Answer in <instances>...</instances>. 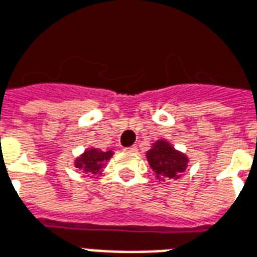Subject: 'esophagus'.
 Segmentation results:
<instances>
[{"label": "esophagus", "mask_w": 257, "mask_h": 257, "mask_svg": "<svg viewBox=\"0 0 257 257\" xmlns=\"http://www.w3.org/2000/svg\"><path fill=\"white\" fill-rule=\"evenodd\" d=\"M125 151H128V153H136V151H138V147H136V146H132V147L125 148Z\"/></svg>", "instance_id": "obj_1"}]
</instances>
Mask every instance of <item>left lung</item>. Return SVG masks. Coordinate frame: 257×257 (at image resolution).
I'll list each match as a JSON object with an SVG mask.
<instances>
[{
    "mask_svg": "<svg viewBox=\"0 0 257 257\" xmlns=\"http://www.w3.org/2000/svg\"><path fill=\"white\" fill-rule=\"evenodd\" d=\"M146 158L154 176L159 181H176L180 180L187 172L189 158L178 151L167 142L166 139H159L151 144V148L146 153Z\"/></svg>",
    "mask_w": 257,
    "mask_h": 257,
    "instance_id": "1",
    "label": "left lung"
}]
</instances>
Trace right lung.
Returning a JSON list of instances; mask_svg holds the SVG:
<instances>
[{"label":"right lung","mask_w":257,"mask_h":257,"mask_svg":"<svg viewBox=\"0 0 257 257\" xmlns=\"http://www.w3.org/2000/svg\"><path fill=\"white\" fill-rule=\"evenodd\" d=\"M113 154L111 150L102 151L99 148L90 147L76 158L73 165L77 170H81L84 174L91 176V178H98L106 167V163L113 157Z\"/></svg>","instance_id":"add662e5"}]
</instances>
